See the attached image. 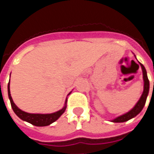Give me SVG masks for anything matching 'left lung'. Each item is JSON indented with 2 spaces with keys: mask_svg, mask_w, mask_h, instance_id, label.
Instances as JSON below:
<instances>
[{
  "mask_svg": "<svg viewBox=\"0 0 154 154\" xmlns=\"http://www.w3.org/2000/svg\"><path fill=\"white\" fill-rule=\"evenodd\" d=\"M140 66L142 68L143 70V81H144V89H143V92L142 96H141L140 99L137 102V103L136 104V106L130 110V112H128L127 113L124 114V115H122L119 117L116 118L113 120H112V122L113 123H123V122H126L128 121L129 119H132V118L135 117L136 116L138 115L140 112H141V110L143 108L144 105L146 103V97L148 96V93H149V79H148L147 75H146V71L145 67L141 63Z\"/></svg>",
  "mask_w": 154,
  "mask_h": 154,
  "instance_id": "1",
  "label": "left lung"
}]
</instances>
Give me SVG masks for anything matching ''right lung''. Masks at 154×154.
<instances>
[{
  "instance_id": "right-lung-1",
  "label": "right lung",
  "mask_w": 154,
  "mask_h": 154,
  "mask_svg": "<svg viewBox=\"0 0 154 154\" xmlns=\"http://www.w3.org/2000/svg\"><path fill=\"white\" fill-rule=\"evenodd\" d=\"M8 96H9V99H10L11 105L13 109L14 112H15L16 115L18 116L20 119L22 120L26 121L28 123H31V124L34 125L36 126H48V125L54 123L55 121H56L58 118L60 117L63 114V112L65 111L66 109V103L67 100L65 101V106L61 110L58 111L56 112L51 114H32L28 113V112H24L21 109L18 108V107L14 104L13 102L11 96L10 92V80H9V83L8 85Z\"/></svg>"
}]
</instances>
